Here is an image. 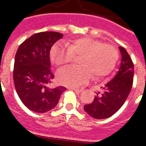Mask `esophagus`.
<instances>
[{"mask_svg":"<svg viewBox=\"0 0 146 146\" xmlns=\"http://www.w3.org/2000/svg\"><path fill=\"white\" fill-rule=\"evenodd\" d=\"M70 90H72V91H74V92H77V93H80L82 92V89L81 88H69Z\"/></svg>","mask_w":146,"mask_h":146,"instance_id":"1","label":"esophagus"}]
</instances>
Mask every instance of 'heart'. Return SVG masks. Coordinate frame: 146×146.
<instances>
[{"label":"heart","mask_w":146,"mask_h":146,"mask_svg":"<svg viewBox=\"0 0 146 146\" xmlns=\"http://www.w3.org/2000/svg\"><path fill=\"white\" fill-rule=\"evenodd\" d=\"M117 51L114 46L91 37L76 39L63 45L54 44L51 49L50 57L58 66L69 63L73 58H78L80 66H69L58 71L59 84L67 87H78L91 79L99 78L110 73L117 59Z\"/></svg>","instance_id":"heart-1"}]
</instances>
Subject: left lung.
Returning <instances> with one entry per match:
<instances>
[{
  "instance_id": "left-lung-1",
  "label": "left lung",
  "mask_w": 146,
  "mask_h": 146,
  "mask_svg": "<svg viewBox=\"0 0 146 146\" xmlns=\"http://www.w3.org/2000/svg\"><path fill=\"white\" fill-rule=\"evenodd\" d=\"M121 62L113 79L102 86L90 104L84 106L89 116L98 119L113 116L125 102L131 90L134 77V64L130 55L123 47H119Z\"/></svg>"
}]
</instances>
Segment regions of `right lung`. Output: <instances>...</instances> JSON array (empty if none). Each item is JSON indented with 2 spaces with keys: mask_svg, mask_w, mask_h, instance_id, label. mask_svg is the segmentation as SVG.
<instances>
[{
  "mask_svg": "<svg viewBox=\"0 0 146 146\" xmlns=\"http://www.w3.org/2000/svg\"><path fill=\"white\" fill-rule=\"evenodd\" d=\"M63 35L58 32H40L27 39L19 47L15 58L13 79L22 102L36 113H46L57 106L66 88L47 87L54 78L50 67V50Z\"/></svg>",
  "mask_w": 146,
  "mask_h": 146,
  "instance_id": "add662e5",
  "label": "right lung"
}]
</instances>
